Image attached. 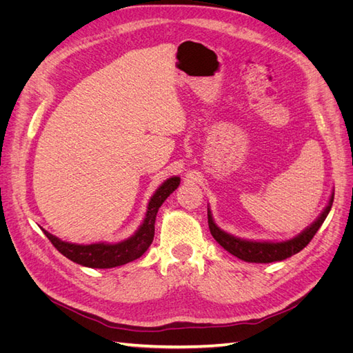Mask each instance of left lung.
Segmentation results:
<instances>
[{"instance_id":"obj_1","label":"left lung","mask_w":353,"mask_h":353,"mask_svg":"<svg viewBox=\"0 0 353 353\" xmlns=\"http://www.w3.org/2000/svg\"><path fill=\"white\" fill-rule=\"evenodd\" d=\"M333 200H334V193H331L328 205L323 210L321 215L318 216V219L292 240L272 243V241H250V240L237 239V237L231 236V234L222 231L216 225V223L213 222L212 213L208 209L209 230H210V234L213 236V239H215L223 249L230 252L231 254L237 256V258L241 261L254 262V263L279 262V261H284L287 258H290V256L299 253L302 249L306 248L309 241L314 239L319 227L323 225V222L325 221L328 212L331 210V206H333Z\"/></svg>"}]
</instances>
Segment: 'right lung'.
<instances>
[{
  "mask_svg": "<svg viewBox=\"0 0 353 353\" xmlns=\"http://www.w3.org/2000/svg\"><path fill=\"white\" fill-rule=\"evenodd\" d=\"M179 176H172L166 179L160 185L153 197L148 201L147 213L143 223L135 231L132 237L126 239L121 243L109 244V243H94V244H73L68 241H61L56 236H52L48 231H44L52 245L68 259L77 262L79 265L88 266V268H114L128 262H132L144 254V252L150 248L154 237V222L159 208L169 197L170 193L178 188Z\"/></svg>",
  "mask_w": 353,
  "mask_h": 353,
  "instance_id": "right-lung-1",
  "label": "right lung"
}]
</instances>
